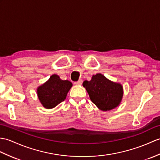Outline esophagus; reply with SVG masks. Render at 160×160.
<instances>
[{"mask_svg": "<svg viewBox=\"0 0 160 160\" xmlns=\"http://www.w3.org/2000/svg\"><path fill=\"white\" fill-rule=\"evenodd\" d=\"M82 84V80L81 79L79 80L78 81L75 82H74V84H76V85H81Z\"/></svg>", "mask_w": 160, "mask_h": 160, "instance_id": "obj_1", "label": "esophagus"}]
</instances>
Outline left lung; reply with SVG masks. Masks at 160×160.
Masks as SVG:
<instances>
[{
  "label": "left lung",
  "mask_w": 160,
  "mask_h": 160,
  "mask_svg": "<svg viewBox=\"0 0 160 160\" xmlns=\"http://www.w3.org/2000/svg\"><path fill=\"white\" fill-rule=\"evenodd\" d=\"M82 85L92 102L101 110H112L120 104L123 95L122 85L110 81L102 74L93 75L90 81L85 80Z\"/></svg>",
  "instance_id": "obj_1"
}]
</instances>
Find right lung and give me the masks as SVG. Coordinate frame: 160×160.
I'll return each instance as SVG.
<instances>
[{
	"instance_id": "1",
	"label": "right lung",
	"mask_w": 160,
	"mask_h": 160,
	"mask_svg": "<svg viewBox=\"0 0 160 160\" xmlns=\"http://www.w3.org/2000/svg\"><path fill=\"white\" fill-rule=\"evenodd\" d=\"M72 87L71 82L62 80L57 74H53L49 80L38 88L37 92L42 106L51 109L64 101Z\"/></svg>"
}]
</instances>
